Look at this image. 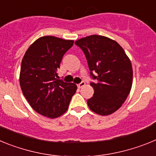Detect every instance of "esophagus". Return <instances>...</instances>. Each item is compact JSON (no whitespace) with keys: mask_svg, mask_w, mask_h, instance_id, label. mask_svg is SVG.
I'll list each match as a JSON object with an SVG mask.
<instances>
[{"mask_svg":"<svg viewBox=\"0 0 156 156\" xmlns=\"http://www.w3.org/2000/svg\"><path fill=\"white\" fill-rule=\"evenodd\" d=\"M83 86H85V82H84V81H82V82L80 83L79 84L77 85V87H79V88L83 87Z\"/></svg>","mask_w":156,"mask_h":156,"instance_id":"esophagus-1","label":"esophagus"}]
</instances>
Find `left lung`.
Listing matches in <instances>:
<instances>
[{"mask_svg":"<svg viewBox=\"0 0 156 156\" xmlns=\"http://www.w3.org/2000/svg\"><path fill=\"white\" fill-rule=\"evenodd\" d=\"M86 56L94 93L87 100L90 110L101 115L115 112L124 103L131 90L133 69L122 47L100 35L83 37L75 42Z\"/></svg>","mask_w":156,"mask_h":156,"instance_id":"obj_1","label":"left lung"}]
</instances>
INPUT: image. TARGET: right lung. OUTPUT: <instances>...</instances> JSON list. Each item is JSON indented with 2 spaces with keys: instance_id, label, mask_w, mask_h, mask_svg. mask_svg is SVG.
I'll return each instance as SVG.
<instances>
[{
  "instance_id": "obj_1",
  "label": "right lung",
  "mask_w": 156,
  "mask_h": 156,
  "mask_svg": "<svg viewBox=\"0 0 156 156\" xmlns=\"http://www.w3.org/2000/svg\"><path fill=\"white\" fill-rule=\"evenodd\" d=\"M73 41L53 36L40 37L27 49L21 65L19 83L29 104L37 112L57 118L69 108L77 86L58 80V69Z\"/></svg>"
}]
</instances>
